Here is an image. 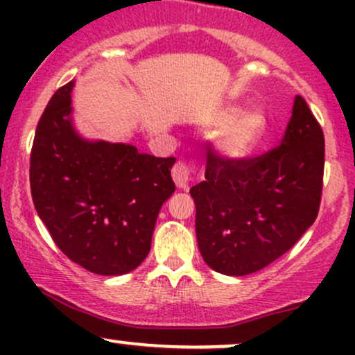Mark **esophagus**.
<instances>
[{"label": "esophagus", "instance_id": "1", "mask_svg": "<svg viewBox=\"0 0 355 355\" xmlns=\"http://www.w3.org/2000/svg\"><path fill=\"white\" fill-rule=\"evenodd\" d=\"M193 173H195V165L190 164V162H185V160L177 162V164H175V166L172 168L173 182L177 183L178 189H183V190L189 187V183L191 180V177H193Z\"/></svg>", "mask_w": 355, "mask_h": 355}]
</instances>
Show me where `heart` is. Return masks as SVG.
<instances>
[{
    "label": "heart",
    "instance_id": "b5f03b06",
    "mask_svg": "<svg viewBox=\"0 0 355 355\" xmlns=\"http://www.w3.org/2000/svg\"><path fill=\"white\" fill-rule=\"evenodd\" d=\"M239 108H227L217 118V126H225L218 137V148L229 157H243L259 144L266 132V118L259 112L239 115Z\"/></svg>",
    "mask_w": 355,
    "mask_h": 355
}]
</instances>
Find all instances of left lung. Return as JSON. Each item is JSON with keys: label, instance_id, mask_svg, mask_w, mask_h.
I'll return each mask as SVG.
<instances>
[{"label": "left lung", "instance_id": "8db88e82", "mask_svg": "<svg viewBox=\"0 0 355 355\" xmlns=\"http://www.w3.org/2000/svg\"><path fill=\"white\" fill-rule=\"evenodd\" d=\"M324 157V132L300 95L275 148L225 158L209 146L205 180L190 189L207 266L248 275L291 250L319 214Z\"/></svg>", "mask_w": 355, "mask_h": 355}]
</instances>
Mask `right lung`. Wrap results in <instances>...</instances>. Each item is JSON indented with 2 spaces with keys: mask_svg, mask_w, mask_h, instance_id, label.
<instances>
[{
  "mask_svg": "<svg viewBox=\"0 0 355 355\" xmlns=\"http://www.w3.org/2000/svg\"><path fill=\"white\" fill-rule=\"evenodd\" d=\"M71 88L56 89L36 126L35 209L73 262L98 275L128 274L148 255L158 211L175 191V158L83 140L70 120Z\"/></svg>",
  "mask_w": 355,
  "mask_h": 355,
  "instance_id": "add662e5",
  "label": "right lung"
}]
</instances>
